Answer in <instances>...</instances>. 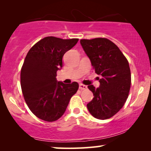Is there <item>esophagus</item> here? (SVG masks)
<instances>
[{"mask_svg":"<svg viewBox=\"0 0 151 151\" xmlns=\"http://www.w3.org/2000/svg\"><path fill=\"white\" fill-rule=\"evenodd\" d=\"M87 89V86L84 85V84H79V89L84 90V89Z\"/></svg>","mask_w":151,"mask_h":151,"instance_id":"34e87169","label":"esophagus"}]
</instances>
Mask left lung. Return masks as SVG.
I'll list each match as a JSON object with an SVG mask.
<instances>
[{"label":"left lung","mask_w":151,"mask_h":151,"mask_svg":"<svg viewBox=\"0 0 151 151\" xmlns=\"http://www.w3.org/2000/svg\"><path fill=\"white\" fill-rule=\"evenodd\" d=\"M80 44L95 72L100 76L99 87L88 86L93 98L86 106L96 119H109L124 106L129 96L131 82L129 62L119 48L106 38L83 39Z\"/></svg>","instance_id":"obj_1"}]
</instances>
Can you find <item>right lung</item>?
Listing matches in <instances>:
<instances>
[{
    "instance_id": "obj_1",
    "label": "right lung",
    "mask_w": 151,
    "mask_h": 151,
    "mask_svg": "<svg viewBox=\"0 0 151 151\" xmlns=\"http://www.w3.org/2000/svg\"><path fill=\"white\" fill-rule=\"evenodd\" d=\"M79 39L46 37L34 45L26 55L20 72V84L30 110L45 121H57L63 115L71 97L77 91L76 81H58L57 72L62 58Z\"/></svg>"
}]
</instances>
